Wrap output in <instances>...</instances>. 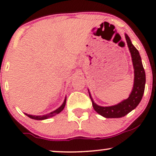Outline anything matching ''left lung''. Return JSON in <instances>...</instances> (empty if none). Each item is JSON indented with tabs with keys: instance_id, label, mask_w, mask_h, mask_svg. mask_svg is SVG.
<instances>
[{
	"instance_id": "left-lung-1",
	"label": "left lung",
	"mask_w": 156,
	"mask_h": 156,
	"mask_svg": "<svg viewBox=\"0 0 156 156\" xmlns=\"http://www.w3.org/2000/svg\"><path fill=\"white\" fill-rule=\"evenodd\" d=\"M125 37H126L129 49L131 53L134 69V86L129 97L117 105H113V106L103 107L98 105L95 103H94L89 92L93 108L98 113L105 118H121V117L126 116L130 111H132L137 106L140 102L141 101L144 91H145V72L143 63H142L139 51L132 45L131 40L126 34H125Z\"/></svg>"
}]
</instances>
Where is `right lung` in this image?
<instances>
[{
	"mask_svg": "<svg viewBox=\"0 0 156 156\" xmlns=\"http://www.w3.org/2000/svg\"><path fill=\"white\" fill-rule=\"evenodd\" d=\"M66 98H65L63 104L61 105V106L59 107L58 108L56 109L55 111H53V112L48 113V114H46V115H43V116H32V115H29V114H27V113H25V114H26L28 117H30V118H31L32 119H35V120H43V119H48V118H50V117L55 116V115H56V114H58V113L61 112V111L63 110V108H64L65 105H66Z\"/></svg>",
	"mask_w": 156,
	"mask_h": 156,
	"instance_id": "right-lung-1",
	"label": "right lung"
}]
</instances>
